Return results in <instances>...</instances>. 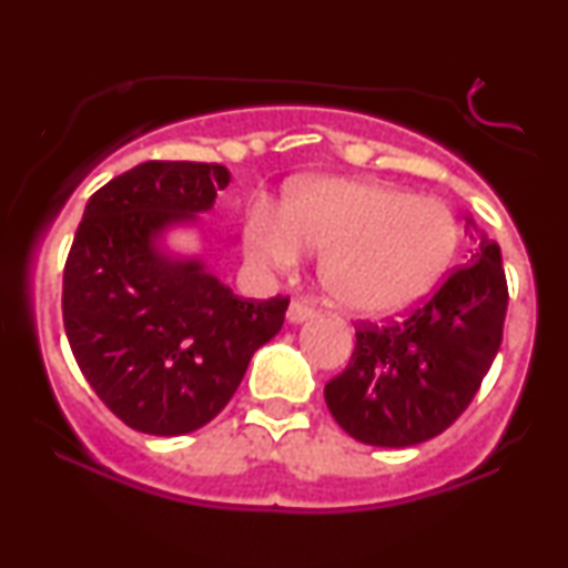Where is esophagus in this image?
I'll use <instances>...</instances> for the list:
<instances>
[{
    "label": "esophagus",
    "instance_id": "34e87169",
    "mask_svg": "<svg viewBox=\"0 0 568 568\" xmlns=\"http://www.w3.org/2000/svg\"><path fill=\"white\" fill-rule=\"evenodd\" d=\"M312 315H315V310H312V306L304 304V302H291L288 304V312H285V317H288L291 325L306 323Z\"/></svg>",
    "mask_w": 568,
    "mask_h": 568
}]
</instances>
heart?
I'll return each mask as SVG.
<instances>
[{"label": "heart", "instance_id": "obj_1", "mask_svg": "<svg viewBox=\"0 0 568 568\" xmlns=\"http://www.w3.org/2000/svg\"><path fill=\"white\" fill-rule=\"evenodd\" d=\"M459 221L443 200L366 179H312L285 192L280 213L251 207L245 256L285 270L321 251L323 291L349 315H400L435 291L459 251Z\"/></svg>", "mask_w": 568, "mask_h": 568}]
</instances>
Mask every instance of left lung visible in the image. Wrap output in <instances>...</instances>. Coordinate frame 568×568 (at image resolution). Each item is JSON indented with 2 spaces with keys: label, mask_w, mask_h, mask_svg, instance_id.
I'll use <instances>...</instances> for the list:
<instances>
[{
  "label": "left lung",
  "mask_w": 568,
  "mask_h": 568,
  "mask_svg": "<svg viewBox=\"0 0 568 568\" xmlns=\"http://www.w3.org/2000/svg\"><path fill=\"white\" fill-rule=\"evenodd\" d=\"M478 232L467 219V232ZM470 262L408 321L355 334L349 366L325 384V406L368 446L406 448L452 427L478 393L501 344L507 283L488 234H470Z\"/></svg>",
  "instance_id": "left-lung-1"
}]
</instances>
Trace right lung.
I'll return each mask as SVG.
<instances>
[{
    "instance_id": "right-lung-1",
    "label": "right lung",
    "mask_w": 568,
    "mask_h": 568,
    "mask_svg": "<svg viewBox=\"0 0 568 568\" xmlns=\"http://www.w3.org/2000/svg\"><path fill=\"white\" fill-rule=\"evenodd\" d=\"M230 181L213 162H141L84 205L63 270V328L95 395L139 433L207 425L283 328L288 298L245 302L197 253L168 245Z\"/></svg>"
}]
</instances>
